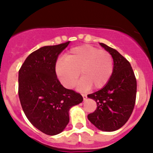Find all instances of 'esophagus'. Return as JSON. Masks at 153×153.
<instances>
[{"label":"esophagus","mask_w":153,"mask_h":153,"mask_svg":"<svg viewBox=\"0 0 153 153\" xmlns=\"http://www.w3.org/2000/svg\"><path fill=\"white\" fill-rule=\"evenodd\" d=\"M82 98H83V100H86V99H87V95L86 94H82Z\"/></svg>","instance_id":"obj_1"}]
</instances>
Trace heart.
I'll return each mask as SVG.
<instances>
[{
	"mask_svg": "<svg viewBox=\"0 0 153 153\" xmlns=\"http://www.w3.org/2000/svg\"><path fill=\"white\" fill-rule=\"evenodd\" d=\"M55 71L61 83L67 88H73L78 82L79 73L82 80L80 90L102 88L109 81L114 71L111 54L91 45H82L71 49L56 63Z\"/></svg>",
	"mask_w": 153,
	"mask_h": 153,
	"instance_id": "obj_1",
	"label": "heart"
}]
</instances>
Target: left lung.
Returning a JSON list of instances; mask_svg holds the SVG:
<instances>
[{
	"label": "left lung",
	"instance_id": "1",
	"mask_svg": "<svg viewBox=\"0 0 153 153\" xmlns=\"http://www.w3.org/2000/svg\"><path fill=\"white\" fill-rule=\"evenodd\" d=\"M100 45L111 54L114 71L109 81L101 90L88 95L95 100L97 108L88 119L100 130L113 131L125 124L134 109L137 80L127 59L103 43Z\"/></svg>",
	"mask_w": 153,
	"mask_h": 153
}]
</instances>
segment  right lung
<instances>
[{
  "instance_id": "obj_1",
  "label": "right lung",
  "mask_w": 153,
  "mask_h": 153,
  "mask_svg": "<svg viewBox=\"0 0 153 153\" xmlns=\"http://www.w3.org/2000/svg\"><path fill=\"white\" fill-rule=\"evenodd\" d=\"M70 42L45 46L31 53L19 71V96L29 121L47 135L62 132L69 122V110L82 96L61 85L55 72L59 54Z\"/></svg>"
}]
</instances>
